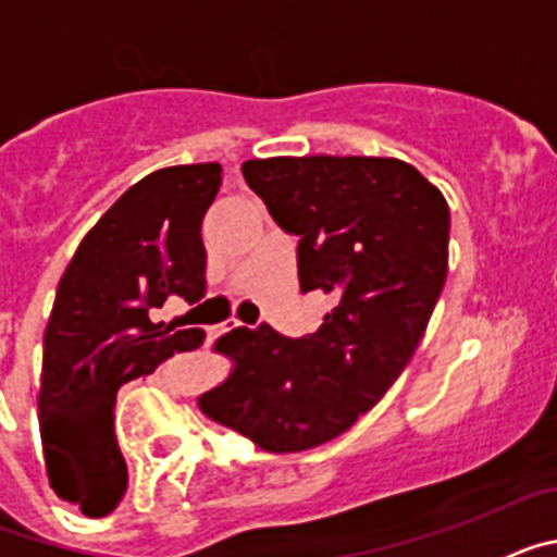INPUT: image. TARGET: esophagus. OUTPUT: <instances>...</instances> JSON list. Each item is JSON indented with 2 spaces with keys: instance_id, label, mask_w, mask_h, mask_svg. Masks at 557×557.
<instances>
[{
  "instance_id": "obj_1",
  "label": "esophagus",
  "mask_w": 557,
  "mask_h": 557,
  "mask_svg": "<svg viewBox=\"0 0 557 557\" xmlns=\"http://www.w3.org/2000/svg\"><path fill=\"white\" fill-rule=\"evenodd\" d=\"M234 326H239V323H236V321H234Z\"/></svg>"
}]
</instances>
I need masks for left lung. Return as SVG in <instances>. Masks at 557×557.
<instances>
[{"label": "left lung", "instance_id": "8db88e82", "mask_svg": "<svg viewBox=\"0 0 557 557\" xmlns=\"http://www.w3.org/2000/svg\"><path fill=\"white\" fill-rule=\"evenodd\" d=\"M243 175L298 236L301 289L332 309L301 339L268 323L223 334L231 371L198 407L259 449L304 451L371 410L416 354L449 270V203L385 156L250 159Z\"/></svg>", "mask_w": 557, "mask_h": 557}]
</instances>
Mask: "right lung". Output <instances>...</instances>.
<instances>
[{"label":"right lung","instance_id":"right-lung-1","mask_svg":"<svg viewBox=\"0 0 557 557\" xmlns=\"http://www.w3.org/2000/svg\"><path fill=\"white\" fill-rule=\"evenodd\" d=\"M220 175L214 161L150 172L83 236L61 275L44 332L38 430L49 485L88 519L111 513L127 491L113 437L116 391L206 337L152 323L150 309L172 295L203 298L200 225Z\"/></svg>","mask_w":557,"mask_h":557}]
</instances>
